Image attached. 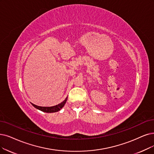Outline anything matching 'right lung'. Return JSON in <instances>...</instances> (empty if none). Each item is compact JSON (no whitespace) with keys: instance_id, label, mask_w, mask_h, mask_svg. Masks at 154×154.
I'll return each instance as SVG.
<instances>
[{"instance_id":"add662e5","label":"right lung","mask_w":154,"mask_h":154,"mask_svg":"<svg viewBox=\"0 0 154 154\" xmlns=\"http://www.w3.org/2000/svg\"><path fill=\"white\" fill-rule=\"evenodd\" d=\"M66 100H67V98L63 102L60 103L59 104H58V105L52 106V107H40V106H36L33 103H32V106L33 107H35L36 109L42 110V112L51 113V112H57V111H59V110H60V109L61 108H63V106H64L65 103L66 102Z\"/></svg>"}]
</instances>
